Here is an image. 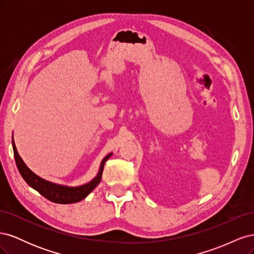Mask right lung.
Returning <instances> with one entry per match:
<instances>
[{
    "label": "right lung",
    "instance_id": "obj_1",
    "mask_svg": "<svg viewBox=\"0 0 254 254\" xmlns=\"http://www.w3.org/2000/svg\"><path fill=\"white\" fill-rule=\"evenodd\" d=\"M12 148H13L14 160H16L18 170L22 176V178L26 181L28 186L32 187L37 191H39L43 197L49 199V200L55 203H63V204L75 203L86 198L91 191L98 186V183L101 182L103 171H104V165L106 163V161L112 156V153H109V155H107L103 159L101 166H99L98 174L93 180H91L90 182L83 184V186H80V187L70 188V187L59 186V184L52 183L50 181L44 180L30 171L26 166V164L23 162L22 158L19 156L13 139H12Z\"/></svg>",
    "mask_w": 254,
    "mask_h": 254
}]
</instances>
